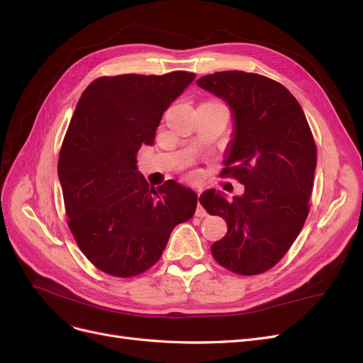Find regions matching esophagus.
Wrapping results in <instances>:
<instances>
[{
  "mask_svg": "<svg viewBox=\"0 0 363 363\" xmlns=\"http://www.w3.org/2000/svg\"><path fill=\"white\" fill-rule=\"evenodd\" d=\"M200 194H201V189H196V195L200 196ZM195 216H199V218H204V216H207V212H206V208L201 206V203H199L196 204V211H195Z\"/></svg>",
  "mask_w": 363,
  "mask_h": 363,
  "instance_id": "obj_1",
  "label": "esophagus"
}]
</instances>
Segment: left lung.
Segmentation results:
<instances>
[{
	"instance_id": "left-lung-1",
	"label": "left lung",
	"mask_w": 363,
	"mask_h": 363,
	"mask_svg": "<svg viewBox=\"0 0 363 363\" xmlns=\"http://www.w3.org/2000/svg\"><path fill=\"white\" fill-rule=\"evenodd\" d=\"M196 84L232 111L223 172L245 186L233 201L215 189L200 196L206 211L228 225L212 255L224 268L255 276L276 265L301 232L313 188L315 140L298 101L268 77L223 71Z\"/></svg>"
}]
</instances>
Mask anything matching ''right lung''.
Here are the masks:
<instances>
[{
  "mask_svg": "<svg viewBox=\"0 0 363 363\" xmlns=\"http://www.w3.org/2000/svg\"><path fill=\"white\" fill-rule=\"evenodd\" d=\"M195 74L100 77L86 87L59 156L68 225L83 255L115 277H133L160 259L172 228L195 213L196 194L175 180L155 189L138 171L163 112Z\"/></svg>",
  "mask_w": 363,
  "mask_h": 363,
  "instance_id": "1",
  "label": "right lung"
}]
</instances>
